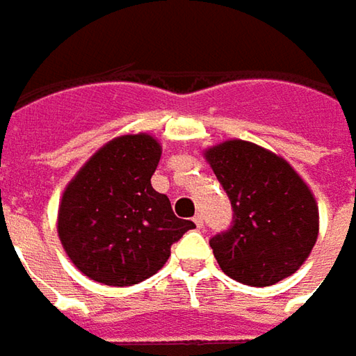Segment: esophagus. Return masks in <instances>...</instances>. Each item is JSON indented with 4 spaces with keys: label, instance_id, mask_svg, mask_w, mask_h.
I'll return each instance as SVG.
<instances>
[{
    "label": "esophagus",
    "instance_id": "34e87169",
    "mask_svg": "<svg viewBox=\"0 0 356 356\" xmlns=\"http://www.w3.org/2000/svg\"><path fill=\"white\" fill-rule=\"evenodd\" d=\"M194 224H196V227H204V216L202 213L194 216Z\"/></svg>",
    "mask_w": 356,
    "mask_h": 356
}]
</instances>
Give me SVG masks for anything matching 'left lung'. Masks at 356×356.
<instances>
[{
	"mask_svg": "<svg viewBox=\"0 0 356 356\" xmlns=\"http://www.w3.org/2000/svg\"><path fill=\"white\" fill-rule=\"evenodd\" d=\"M204 156L234 208L232 227L210 239L222 271L252 287L289 277L319 236L309 186L287 160L253 143L226 140Z\"/></svg>",
	"mask_w": 356,
	"mask_h": 356,
	"instance_id": "left-lung-1",
	"label": "left lung"
}]
</instances>
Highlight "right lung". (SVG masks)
Returning a JSON list of instances; mask_svg holds the SVG:
<instances>
[{
    "instance_id": "right-lung-1",
    "label": "right lung",
    "mask_w": 356,
    "mask_h": 356,
    "mask_svg": "<svg viewBox=\"0 0 356 356\" xmlns=\"http://www.w3.org/2000/svg\"><path fill=\"white\" fill-rule=\"evenodd\" d=\"M162 146L154 136L122 134L99 148L67 184L57 232L75 267L92 281L127 287L154 275L174 241L194 222L172 212L150 178Z\"/></svg>"
}]
</instances>
